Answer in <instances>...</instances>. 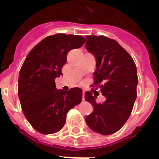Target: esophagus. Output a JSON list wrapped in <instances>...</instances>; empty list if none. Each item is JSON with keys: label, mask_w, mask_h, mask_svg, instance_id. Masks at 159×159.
<instances>
[{"label": "esophagus", "mask_w": 159, "mask_h": 159, "mask_svg": "<svg viewBox=\"0 0 159 159\" xmlns=\"http://www.w3.org/2000/svg\"><path fill=\"white\" fill-rule=\"evenodd\" d=\"M85 92H86V91L83 90V91H82V100H85Z\"/></svg>", "instance_id": "esophagus-1"}]
</instances>
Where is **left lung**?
I'll return each mask as SVG.
<instances>
[{
	"mask_svg": "<svg viewBox=\"0 0 159 159\" xmlns=\"http://www.w3.org/2000/svg\"><path fill=\"white\" fill-rule=\"evenodd\" d=\"M86 37L85 47L96 60L94 85L106 99L101 104L96 103V95L90 91L85 93V100L93 106L86 122L95 132L111 135L122 128L133 109L137 95L136 66L131 55L115 40L94 35Z\"/></svg>",
	"mask_w": 159,
	"mask_h": 159,
	"instance_id": "obj_1",
	"label": "left lung"
}]
</instances>
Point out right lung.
<instances>
[{
  "instance_id": "add662e5",
  "label": "right lung",
  "mask_w": 159,
  "mask_h": 159,
  "mask_svg": "<svg viewBox=\"0 0 159 159\" xmlns=\"http://www.w3.org/2000/svg\"><path fill=\"white\" fill-rule=\"evenodd\" d=\"M86 42L82 36L64 33L49 36L27 55L19 72L18 94L24 116L40 133L60 131L71 109L81 103L82 90H57L55 79L62 74L67 54Z\"/></svg>"
}]
</instances>
